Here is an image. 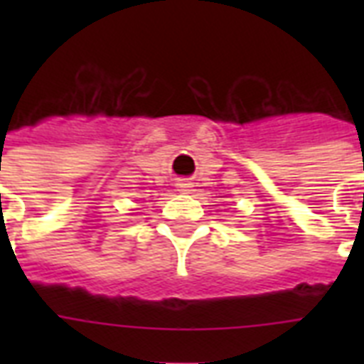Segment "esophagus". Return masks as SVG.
Wrapping results in <instances>:
<instances>
[{"mask_svg":"<svg viewBox=\"0 0 364 364\" xmlns=\"http://www.w3.org/2000/svg\"><path fill=\"white\" fill-rule=\"evenodd\" d=\"M176 188L179 191V193H188V191L193 188V183L188 181V179H177Z\"/></svg>","mask_w":364,"mask_h":364,"instance_id":"1","label":"esophagus"}]
</instances>
